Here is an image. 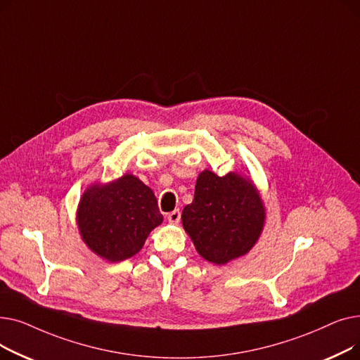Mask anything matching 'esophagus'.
I'll return each instance as SVG.
<instances>
[{
    "label": "esophagus",
    "mask_w": 360,
    "mask_h": 360,
    "mask_svg": "<svg viewBox=\"0 0 360 360\" xmlns=\"http://www.w3.org/2000/svg\"><path fill=\"white\" fill-rule=\"evenodd\" d=\"M167 220H169V223H174V224L179 223V220H181V212H179V210L170 212V213L167 214Z\"/></svg>",
    "instance_id": "obj_1"
}]
</instances>
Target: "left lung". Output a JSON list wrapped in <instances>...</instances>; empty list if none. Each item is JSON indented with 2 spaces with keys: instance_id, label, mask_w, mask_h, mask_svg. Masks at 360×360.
I'll use <instances>...</instances> for the list:
<instances>
[{
  "instance_id": "1",
  "label": "left lung",
  "mask_w": 360,
  "mask_h": 360,
  "mask_svg": "<svg viewBox=\"0 0 360 360\" xmlns=\"http://www.w3.org/2000/svg\"><path fill=\"white\" fill-rule=\"evenodd\" d=\"M264 220L266 209L255 185L233 172L217 176L202 170L194 200L182 212L184 229L197 252L219 266L250 252Z\"/></svg>"
}]
</instances>
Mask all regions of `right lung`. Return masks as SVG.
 <instances>
[{
  "label": "right lung",
  "mask_w": 360,
  "mask_h": 360,
  "mask_svg": "<svg viewBox=\"0 0 360 360\" xmlns=\"http://www.w3.org/2000/svg\"><path fill=\"white\" fill-rule=\"evenodd\" d=\"M162 221L153 191L131 174L106 185H90L77 209V226L84 243L110 262L136 255Z\"/></svg>",
  "instance_id": "add662e5"
}]
</instances>
